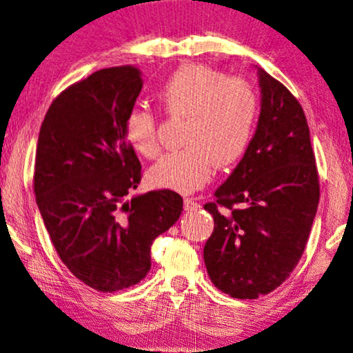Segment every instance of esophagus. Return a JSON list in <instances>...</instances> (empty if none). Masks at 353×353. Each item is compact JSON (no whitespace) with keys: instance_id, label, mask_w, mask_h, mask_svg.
Returning a JSON list of instances; mask_svg holds the SVG:
<instances>
[{"instance_id":"esophagus-1","label":"esophagus","mask_w":353,"mask_h":353,"mask_svg":"<svg viewBox=\"0 0 353 353\" xmlns=\"http://www.w3.org/2000/svg\"><path fill=\"white\" fill-rule=\"evenodd\" d=\"M200 208V203H196L194 199H185L184 200V210L185 211H195Z\"/></svg>"}]
</instances>
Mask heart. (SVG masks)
Listing matches in <instances>:
<instances>
[{"label":"heart","mask_w":353,"mask_h":353,"mask_svg":"<svg viewBox=\"0 0 353 353\" xmlns=\"http://www.w3.org/2000/svg\"><path fill=\"white\" fill-rule=\"evenodd\" d=\"M169 116L184 117L181 152L153 164L148 181L158 189L194 192L210 182L216 166L228 168L242 158L258 116V95L250 82L229 77L201 64L182 65L158 92ZM124 134L130 147L145 158L159 153L157 117L134 108L125 116Z\"/></svg>","instance_id":"obj_1"}]
</instances>
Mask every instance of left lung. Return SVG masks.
<instances>
[{
  "mask_svg": "<svg viewBox=\"0 0 353 353\" xmlns=\"http://www.w3.org/2000/svg\"><path fill=\"white\" fill-rule=\"evenodd\" d=\"M261 101L255 134L231 176L205 205L214 231L203 248L216 288L258 299L297 266L318 210L319 184L302 106L256 68ZM239 204V209L233 205Z\"/></svg>",
  "mask_w": 353,
  "mask_h": 353,
  "instance_id": "1",
  "label": "left lung"
}]
</instances>
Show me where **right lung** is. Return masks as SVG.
<instances>
[{"label": "right lung", "mask_w": 353, "mask_h": 353, "mask_svg": "<svg viewBox=\"0 0 353 353\" xmlns=\"http://www.w3.org/2000/svg\"><path fill=\"white\" fill-rule=\"evenodd\" d=\"M142 85L132 65L97 70L51 103L37 143L34 190L46 231L69 271L100 292L140 283L153 241L182 211L172 190L128 200L142 168L124 122Z\"/></svg>", "instance_id": "1"}]
</instances>
